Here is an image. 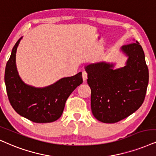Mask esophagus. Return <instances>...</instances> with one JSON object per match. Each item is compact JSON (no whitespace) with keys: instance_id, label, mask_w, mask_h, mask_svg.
<instances>
[{"instance_id":"1","label":"esophagus","mask_w":156,"mask_h":156,"mask_svg":"<svg viewBox=\"0 0 156 156\" xmlns=\"http://www.w3.org/2000/svg\"><path fill=\"white\" fill-rule=\"evenodd\" d=\"M82 77H83V81L86 82V80H87V73L86 71H83Z\"/></svg>"}]
</instances>
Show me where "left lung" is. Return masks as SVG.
I'll return each instance as SVG.
<instances>
[{
	"instance_id": "left-lung-1",
	"label": "left lung",
	"mask_w": 156,
	"mask_h": 156,
	"mask_svg": "<svg viewBox=\"0 0 156 156\" xmlns=\"http://www.w3.org/2000/svg\"><path fill=\"white\" fill-rule=\"evenodd\" d=\"M127 57L125 66L101 61L85 66L91 90L90 107L96 119L115 123L131 115L145 99L148 68L141 45L135 41L120 49Z\"/></svg>"
}]
</instances>
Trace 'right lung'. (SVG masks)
Listing matches in <instances>:
<instances>
[{"mask_svg":"<svg viewBox=\"0 0 156 156\" xmlns=\"http://www.w3.org/2000/svg\"><path fill=\"white\" fill-rule=\"evenodd\" d=\"M22 38L13 47L5 66L4 79L10 103L19 115L36 123L56 121L62 115L69 96L83 83L82 73L62 78L42 88L25 83L19 76L16 64L17 47Z\"/></svg>","mask_w":156,"mask_h":156,"instance_id":"obj_1","label":"right lung"}]
</instances>
